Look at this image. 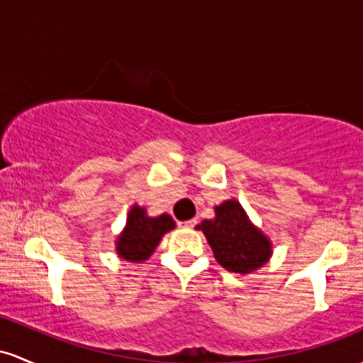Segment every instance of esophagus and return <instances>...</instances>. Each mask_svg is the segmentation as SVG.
<instances>
[{
    "instance_id": "esophagus-1",
    "label": "esophagus",
    "mask_w": 363,
    "mask_h": 363,
    "mask_svg": "<svg viewBox=\"0 0 363 363\" xmlns=\"http://www.w3.org/2000/svg\"><path fill=\"white\" fill-rule=\"evenodd\" d=\"M195 225H197V219H189V221L182 223L183 228H194Z\"/></svg>"
}]
</instances>
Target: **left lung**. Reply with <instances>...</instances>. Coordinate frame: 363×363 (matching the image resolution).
Here are the masks:
<instances>
[{
    "mask_svg": "<svg viewBox=\"0 0 363 363\" xmlns=\"http://www.w3.org/2000/svg\"><path fill=\"white\" fill-rule=\"evenodd\" d=\"M206 235L214 257L231 272L255 271L271 257V243L248 221L245 211L236 201L216 207L214 219H203L197 226Z\"/></svg>",
    "mask_w": 363,
    "mask_h": 363,
    "instance_id": "obj_1",
    "label": "left lung"
}]
</instances>
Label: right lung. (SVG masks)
Instances as JSON below:
<instances>
[{
    "label": "right lung",
    "mask_w": 363,
    "mask_h": 363,
    "mask_svg": "<svg viewBox=\"0 0 363 363\" xmlns=\"http://www.w3.org/2000/svg\"><path fill=\"white\" fill-rule=\"evenodd\" d=\"M173 228L174 221L171 216L161 214L157 218H149L145 216V209L133 206L128 213L127 228L116 242L118 255L132 262L145 260L157 247L161 236Z\"/></svg>",
    "instance_id": "obj_1"
}]
</instances>
